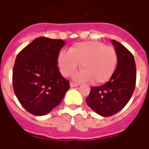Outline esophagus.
<instances>
[{
	"mask_svg": "<svg viewBox=\"0 0 149 149\" xmlns=\"http://www.w3.org/2000/svg\"><path fill=\"white\" fill-rule=\"evenodd\" d=\"M78 86V84H77L72 83V82H71V83H70V87H75V86Z\"/></svg>",
	"mask_w": 149,
	"mask_h": 149,
	"instance_id": "34e87169",
	"label": "esophagus"
}]
</instances>
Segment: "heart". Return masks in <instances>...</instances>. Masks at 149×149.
<instances>
[{
  "label": "heart",
  "instance_id": "1",
  "mask_svg": "<svg viewBox=\"0 0 149 149\" xmlns=\"http://www.w3.org/2000/svg\"><path fill=\"white\" fill-rule=\"evenodd\" d=\"M118 61L114 48L100 42H82L75 44L70 52L62 51L58 56L61 73L65 77L72 76L79 63L83 70L75 76L78 81L103 84L113 74Z\"/></svg>",
  "mask_w": 149,
  "mask_h": 149
}]
</instances>
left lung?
Segmentation results:
<instances>
[{
  "label": "left lung",
  "instance_id": "8db88e82",
  "mask_svg": "<svg viewBox=\"0 0 149 149\" xmlns=\"http://www.w3.org/2000/svg\"><path fill=\"white\" fill-rule=\"evenodd\" d=\"M118 56V65L108 82L91 87L86 102L97 113L103 117L112 116L129 101L136 84V65L134 56L127 48L112 39Z\"/></svg>",
  "mask_w": 149,
  "mask_h": 149
}]
</instances>
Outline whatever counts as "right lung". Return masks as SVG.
I'll return each mask as SVG.
<instances>
[{"instance_id": "obj_1", "label": "right lung", "mask_w": 149, "mask_h": 149, "mask_svg": "<svg viewBox=\"0 0 149 149\" xmlns=\"http://www.w3.org/2000/svg\"><path fill=\"white\" fill-rule=\"evenodd\" d=\"M64 45L61 39L38 37L17 54L13 68V88L20 104L31 114L49 113L70 89V82L57 65Z\"/></svg>"}]
</instances>
